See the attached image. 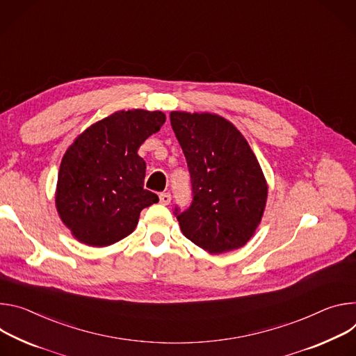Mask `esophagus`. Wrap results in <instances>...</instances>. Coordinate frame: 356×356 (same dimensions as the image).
Listing matches in <instances>:
<instances>
[{
    "label": "esophagus",
    "instance_id": "obj_1",
    "mask_svg": "<svg viewBox=\"0 0 356 356\" xmlns=\"http://www.w3.org/2000/svg\"><path fill=\"white\" fill-rule=\"evenodd\" d=\"M160 202L163 205H168L171 202V193L170 192H163L160 193Z\"/></svg>",
    "mask_w": 356,
    "mask_h": 356
}]
</instances>
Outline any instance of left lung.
I'll list each match as a JSON object with an SVG mask.
<instances>
[{
	"label": "left lung",
	"instance_id": "8db88e82",
	"mask_svg": "<svg viewBox=\"0 0 356 356\" xmlns=\"http://www.w3.org/2000/svg\"><path fill=\"white\" fill-rule=\"evenodd\" d=\"M186 158L192 201L174 209L185 238L209 253L248 243L261 220L267 184L250 145L232 123L209 113L172 111Z\"/></svg>",
	"mask_w": 356,
	"mask_h": 356
}]
</instances>
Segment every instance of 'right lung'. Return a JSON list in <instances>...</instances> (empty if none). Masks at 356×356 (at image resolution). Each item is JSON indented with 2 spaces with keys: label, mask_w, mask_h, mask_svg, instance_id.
I'll list each match as a JSON object with an SVG mask.
<instances>
[{
  "label": "right lung",
  "mask_w": 356,
  "mask_h": 356,
  "mask_svg": "<svg viewBox=\"0 0 356 356\" xmlns=\"http://www.w3.org/2000/svg\"><path fill=\"white\" fill-rule=\"evenodd\" d=\"M164 123L163 111H115L69 147L59 168L56 209L79 242L102 248L124 239L140 212L160 201L144 189L145 161L137 151Z\"/></svg>",
  "instance_id": "1"
}]
</instances>
